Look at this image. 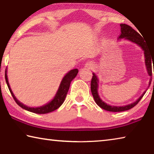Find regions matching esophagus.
I'll return each instance as SVG.
<instances>
[{
	"label": "esophagus",
	"mask_w": 154,
	"mask_h": 154,
	"mask_svg": "<svg viewBox=\"0 0 154 154\" xmlns=\"http://www.w3.org/2000/svg\"><path fill=\"white\" fill-rule=\"evenodd\" d=\"M85 67L86 68V69H92V68L93 67V64L92 63V62H87L86 64H85Z\"/></svg>",
	"instance_id": "esophagus-1"
}]
</instances>
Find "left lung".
I'll return each instance as SVG.
<instances>
[{
    "label": "left lung",
    "mask_w": 154,
    "mask_h": 154,
    "mask_svg": "<svg viewBox=\"0 0 154 154\" xmlns=\"http://www.w3.org/2000/svg\"><path fill=\"white\" fill-rule=\"evenodd\" d=\"M121 34L118 37V39H121V38H125L126 39L129 40L131 42H133L136 43L137 45H139V47L142 48V49L144 51V55H145V62L146 68H147V72L149 74V76L151 77L149 82V86L151 84V82H152V63L153 65V59L154 58V54H152V52L150 51V49L148 48L147 45V43H145L144 39L142 38V36H140L139 33H138L136 30H134L133 28L130 26L125 24H121ZM153 72H154V66H153ZM98 80L97 79L96 75L93 73V76L92 78V81H91V92H92V96L94 99L96 103L100 106V108L105 109L106 111H111V112H120V111H124L129 110V109L134 107L135 105H137L138 103L140 100V99L143 98V96L146 92L145 91L143 93V94L140 96V97L135 101L134 103H132L130 105H125V106H111L105 103L104 101L101 100L100 96H99L98 94Z\"/></svg>",
    "instance_id": "1"
}]
</instances>
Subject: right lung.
Masks as SVG:
<instances>
[{"mask_svg": "<svg viewBox=\"0 0 154 154\" xmlns=\"http://www.w3.org/2000/svg\"><path fill=\"white\" fill-rule=\"evenodd\" d=\"M78 71H78V69H75L71 70V71H70L68 73H66V75H65L63 79H62V82L60 83V87L58 90V92H57L56 96H54L53 100L50 101L49 103L46 104L45 105L41 106L40 107H35V108L29 107V106L24 105V104L20 103V101L15 98V96H14V93H13L11 88H10L9 83L8 82V78H7V71H6V73H5V80H6L7 86L9 88V90L13 98H14L15 103H16L18 105L21 106L22 109H25V110L32 112V113H38V114H45V113H50L51 111L56 110L57 109H58L60 106L62 105V103H64L65 98H66V96L68 91H69L71 81L77 76Z\"/></svg>", "mask_w": 154, "mask_h": 154, "instance_id": "obj_1", "label": "right lung"}]
</instances>
